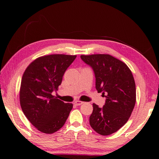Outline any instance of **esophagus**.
<instances>
[{
  "mask_svg": "<svg viewBox=\"0 0 159 159\" xmlns=\"http://www.w3.org/2000/svg\"><path fill=\"white\" fill-rule=\"evenodd\" d=\"M82 104H83V102H81V101H76V102H74V104L75 105H76V106H79V105H81Z\"/></svg>",
  "mask_w": 159,
  "mask_h": 159,
  "instance_id": "obj_1",
  "label": "esophagus"
}]
</instances>
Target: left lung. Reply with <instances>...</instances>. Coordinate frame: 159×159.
<instances>
[{
	"label": "left lung",
	"instance_id": "1",
	"mask_svg": "<svg viewBox=\"0 0 159 159\" xmlns=\"http://www.w3.org/2000/svg\"><path fill=\"white\" fill-rule=\"evenodd\" d=\"M80 58L92 67L96 89L106 98L102 108L93 104L90 125L101 135L116 133L127 123L135 104V83L132 72L124 62L109 55H80Z\"/></svg>",
	"mask_w": 159,
	"mask_h": 159
}]
</instances>
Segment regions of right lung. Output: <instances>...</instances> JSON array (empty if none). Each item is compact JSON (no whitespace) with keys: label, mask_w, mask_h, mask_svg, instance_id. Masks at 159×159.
<instances>
[{"label":"right lung","mask_w":159,"mask_h":159,"mask_svg":"<svg viewBox=\"0 0 159 159\" xmlns=\"http://www.w3.org/2000/svg\"><path fill=\"white\" fill-rule=\"evenodd\" d=\"M76 55H50L32 61L21 79L20 100L23 113L34 127L52 134L62 127L73 108L52 95Z\"/></svg>","instance_id":"right-lung-1"}]
</instances>
